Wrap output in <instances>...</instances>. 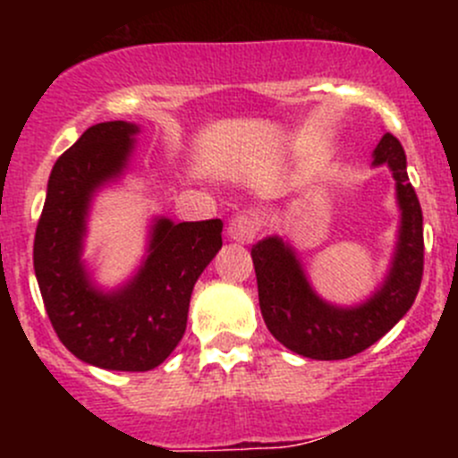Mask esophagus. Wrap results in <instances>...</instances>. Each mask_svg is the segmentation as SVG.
<instances>
[{"instance_id":"esophagus-1","label":"esophagus","mask_w":458,"mask_h":458,"mask_svg":"<svg viewBox=\"0 0 458 458\" xmlns=\"http://www.w3.org/2000/svg\"><path fill=\"white\" fill-rule=\"evenodd\" d=\"M259 233V219L255 215H237L228 224V237L237 243H250Z\"/></svg>"}]
</instances>
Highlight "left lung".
<instances>
[{
	"label": "left lung",
	"instance_id": "obj_1",
	"mask_svg": "<svg viewBox=\"0 0 458 458\" xmlns=\"http://www.w3.org/2000/svg\"><path fill=\"white\" fill-rule=\"evenodd\" d=\"M372 165H387L401 210L390 270L359 306H335L315 293L297 250L281 237L252 246L259 308L279 344L301 357L336 361L363 352L403 318L417 299L423 276V215L405 170V152L390 132L374 148Z\"/></svg>",
	"mask_w": 458,
	"mask_h": 458
}]
</instances>
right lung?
<instances>
[{
	"mask_svg": "<svg viewBox=\"0 0 458 458\" xmlns=\"http://www.w3.org/2000/svg\"><path fill=\"white\" fill-rule=\"evenodd\" d=\"M137 123L90 126L53 165L35 233V276L59 341L90 366L146 372L170 357L186 332L191 294L221 250V219L157 216L135 275L119 288L92 281L84 255L90 203L123 177Z\"/></svg>",
	"mask_w": 458,
	"mask_h": 458,
	"instance_id": "obj_1",
	"label": "right lung"
}]
</instances>
